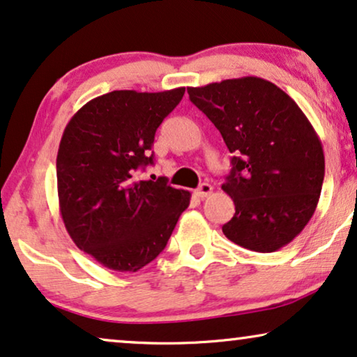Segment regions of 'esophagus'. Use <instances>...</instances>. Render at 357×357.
Masks as SVG:
<instances>
[{
	"mask_svg": "<svg viewBox=\"0 0 357 357\" xmlns=\"http://www.w3.org/2000/svg\"><path fill=\"white\" fill-rule=\"evenodd\" d=\"M211 193H213V187L209 183H202L197 190H195V195H197V197L202 198V199L208 198Z\"/></svg>",
	"mask_w": 357,
	"mask_h": 357,
	"instance_id": "obj_1",
	"label": "esophagus"
}]
</instances>
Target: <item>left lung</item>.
Listing matches in <instances>:
<instances>
[{
  "label": "left lung",
  "mask_w": 357,
  "mask_h": 357,
  "mask_svg": "<svg viewBox=\"0 0 357 357\" xmlns=\"http://www.w3.org/2000/svg\"><path fill=\"white\" fill-rule=\"evenodd\" d=\"M187 91L234 154L222 190L236 214L224 236L261 253L287 245L314 216L324 183L325 155L314 126L284 91L261 77Z\"/></svg>",
  "instance_id": "obj_1"
}]
</instances>
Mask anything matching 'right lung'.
Instances as JSON below:
<instances>
[{
  "label": "right lung",
  "instance_id": "right-lung-1",
  "mask_svg": "<svg viewBox=\"0 0 357 357\" xmlns=\"http://www.w3.org/2000/svg\"><path fill=\"white\" fill-rule=\"evenodd\" d=\"M185 94L114 91L87 102L63 131L56 155L60 213L77 248L114 271L135 273L167 245L187 190L167 178L138 180L154 164L162 120Z\"/></svg>",
  "mask_w": 357,
  "mask_h": 357
}]
</instances>
